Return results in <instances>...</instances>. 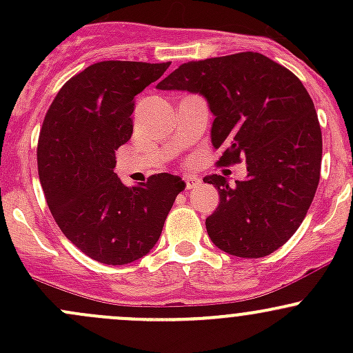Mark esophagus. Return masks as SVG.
I'll return each mask as SVG.
<instances>
[{"instance_id": "34e87169", "label": "esophagus", "mask_w": 353, "mask_h": 353, "mask_svg": "<svg viewBox=\"0 0 353 353\" xmlns=\"http://www.w3.org/2000/svg\"><path fill=\"white\" fill-rule=\"evenodd\" d=\"M186 190H194V188L196 186H199V183H201V181L198 179V177H186Z\"/></svg>"}]
</instances>
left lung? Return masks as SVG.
Listing matches in <instances>:
<instances>
[{
    "label": "left lung",
    "mask_w": 353,
    "mask_h": 353,
    "mask_svg": "<svg viewBox=\"0 0 353 353\" xmlns=\"http://www.w3.org/2000/svg\"><path fill=\"white\" fill-rule=\"evenodd\" d=\"M157 88L206 99L215 116L212 145L222 150L219 165L245 157V179H203L220 194L205 222L212 243L237 258H263L282 248L304 220L321 172V126L302 81L249 51L184 63Z\"/></svg>",
    "instance_id": "8db88e82"
}]
</instances>
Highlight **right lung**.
Segmentation results:
<instances>
[{
	"label": "right lung",
	"mask_w": 353,
	"mask_h": 353,
	"mask_svg": "<svg viewBox=\"0 0 353 353\" xmlns=\"http://www.w3.org/2000/svg\"><path fill=\"white\" fill-rule=\"evenodd\" d=\"M170 63L102 61L63 85L37 145L39 179L63 234L104 265H128L152 251L184 181L155 174L126 186L116 150L133 134L134 97Z\"/></svg>",
	"instance_id": "obj_1"
}]
</instances>
